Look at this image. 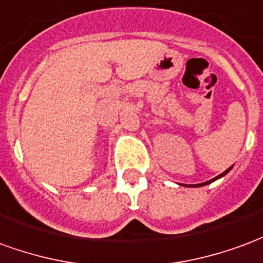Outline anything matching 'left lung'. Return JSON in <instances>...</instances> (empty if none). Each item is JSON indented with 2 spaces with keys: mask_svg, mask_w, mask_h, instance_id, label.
I'll return each instance as SVG.
<instances>
[{
  "mask_svg": "<svg viewBox=\"0 0 263 263\" xmlns=\"http://www.w3.org/2000/svg\"><path fill=\"white\" fill-rule=\"evenodd\" d=\"M232 167H234V165H231L230 168H227V170H225L224 173H222V174H219V176H217V177H215V178H212V180H210V181L201 182V184H188L187 187H202V185H206V184H211V182H214V181H215V180H218V178H221V177H224L225 174H228V173H230V171L232 170ZM182 185H184V184H182Z\"/></svg>",
  "mask_w": 263,
  "mask_h": 263,
  "instance_id": "left-lung-1",
  "label": "left lung"
}]
</instances>
